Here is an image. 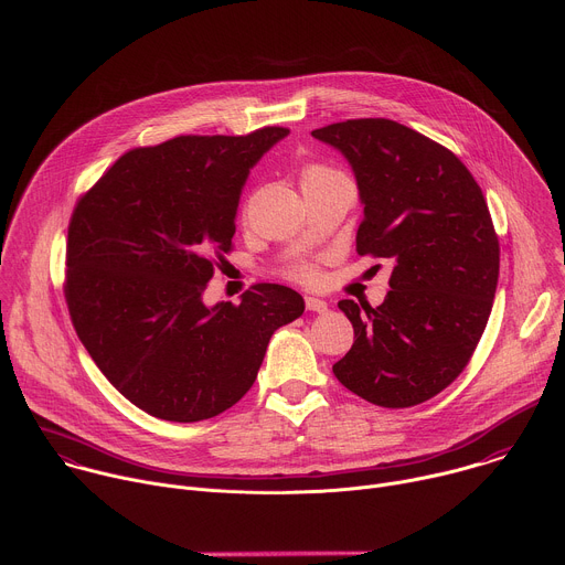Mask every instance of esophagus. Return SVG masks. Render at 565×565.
Wrapping results in <instances>:
<instances>
[{
  "label": "esophagus",
  "mask_w": 565,
  "mask_h": 565,
  "mask_svg": "<svg viewBox=\"0 0 565 565\" xmlns=\"http://www.w3.org/2000/svg\"><path fill=\"white\" fill-rule=\"evenodd\" d=\"M305 305H307L309 311H318V313L327 311V302L320 300V298H313V296H307V298H305Z\"/></svg>",
  "instance_id": "34e87169"
}]
</instances>
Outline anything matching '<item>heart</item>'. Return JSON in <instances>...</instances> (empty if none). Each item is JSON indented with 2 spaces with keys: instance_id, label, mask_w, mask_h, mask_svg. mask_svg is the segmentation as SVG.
I'll return each mask as SVG.
<instances>
[{
  "instance_id": "b5f03b06",
  "label": "heart",
  "mask_w": 565,
  "mask_h": 565,
  "mask_svg": "<svg viewBox=\"0 0 565 565\" xmlns=\"http://www.w3.org/2000/svg\"><path fill=\"white\" fill-rule=\"evenodd\" d=\"M333 175H341V173L333 171V169H327V167H322V164H311V167H307L305 173H302V184H305V182H311V180L333 178ZM291 274H294L296 278H300V280H307V282L316 278V271H313L311 265H296V267L291 269Z\"/></svg>"
}]
</instances>
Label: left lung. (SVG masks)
Here are the masks:
<instances>
[{
	"label": "left lung",
	"instance_id": "1",
	"mask_svg": "<svg viewBox=\"0 0 565 565\" xmlns=\"http://www.w3.org/2000/svg\"><path fill=\"white\" fill-rule=\"evenodd\" d=\"M311 136L354 171L356 252L394 263L379 307L338 302L354 345L333 374L374 405H418L466 370L492 311L499 238L486 198L452 151L394 120H348Z\"/></svg>",
	"mask_w": 565,
	"mask_h": 565
}]
</instances>
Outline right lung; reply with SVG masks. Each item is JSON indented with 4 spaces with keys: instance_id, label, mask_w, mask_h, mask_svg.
I'll list each match as a JSON object with an SVG mask.
<instances>
[{
    "instance_id": "1",
    "label": "right lung",
    "mask_w": 565,
    "mask_h": 565,
    "mask_svg": "<svg viewBox=\"0 0 565 565\" xmlns=\"http://www.w3.org/2000/svg\"><path fill=\"white\" fill-rule=\"evenodd\" d=\"M289 131L180 136L125 153L77 202L66 305L82 345L147 414L195 423L254 385L274 331L305 311L298 291L254 285L241 305L202 300L213 256L232 249L243 186Z\"/></svg>"
}]
</instances>
